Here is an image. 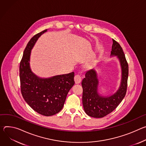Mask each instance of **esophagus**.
<instances>
[{
	"label": "esophagus",
	"instance_id": "1",
	"mask_svg": "<svg viewBox=\"0 0 146 146\" xmlns=\"http://www.w3.org/2000/svg\"><path fill=\"white\" fill-rule=\"evenodd\" d=\"M74 80H75V84H79L80 82H81L82 78H81V76H80V75H76L74 77Z\"/></svg>",
	"mask_w": 146,
	"mask_h": 146
}]
</instances>
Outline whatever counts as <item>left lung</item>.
<instances>
[{
	"instance_id": "8db88e82",
	"label": "left lung",
	"mask_w": 146,
	"mask_h": 146,
	"mask_svg": "<svg viewBox=\"0 0 146 146\" xmlns=\"http://www.w3.org/2000/svg\"><path fill=\"white\" fill-rule=\"evenodd\" d=\"M112 42L111 56H117L122 70L121 82L118 90L110 96L100 95L98 92V75L93 69L86 72L85 78L82 82L84 108L87 115L93 118H103L112 112L122 101L126 93L128 64L120 44L114 39H112Z\"/></svg>"
}]
</instances>
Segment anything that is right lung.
<instances>
[{
	"instance_id": "1",
	"label": "right lung",
	"mask_w": 146,
	"mask_h": 146,
	"mask_svg": "<svg viewBox=\"0 0 146 146\" xmlns=\"http://www.w3.org/2000/svg\"><path fill=\"white\" fill-rule=\"evenodd\" d=\"M46 31L36 34L28 43L20 62V79L21 94L27 103L39 114L51 116L62 110L75 82L74 72L48 78H40L32 72L29 66L31 50Z\"/></svg>"
}]
</instances>
